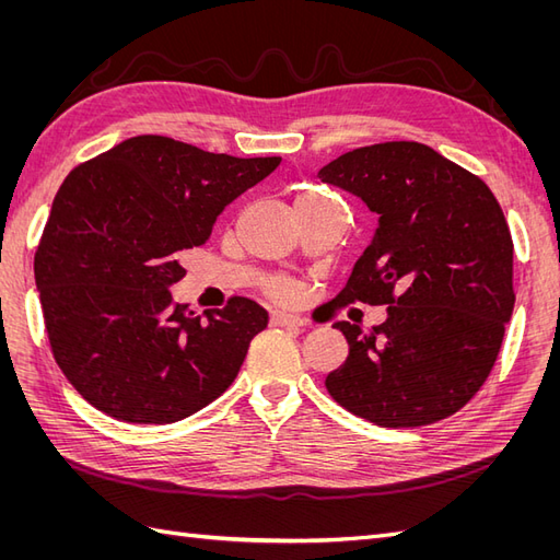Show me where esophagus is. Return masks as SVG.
Wrapping results in <instances>:
<instances>
[{
  "mask_svg": "<svg viewBox=\"0 0 560 560\" xmlns=\"http://www.w3.org/2000/svg\"><path fill=\"white\" fill-rule=\"evenodd\" d=\"M270 325H276V327H306L308 319L296 315V313L276 311L273 315H270Z\"/></svg>",
  "mask_w": 560,
  "mask_h": 560,
  "instance_id": "1",
  "label": "esophagus"
}]
</instances>
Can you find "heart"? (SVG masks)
Listing matches in <instances>:
<instances>
[{
    "mask_svg": "<svg viewBox=\"0 0 560 560\" xmlns=\"http://www.w3.org/2000/svg\"><path fill=\"white\" fill-rule=\"evenodd\" d=\"M303 200H322V196H317V194H308V196H301L296 202H303ZM276 294L287 296V294H290V287H278Z\"/></svg>",
    "mask_w": 560,
    "mask_h": 560,
    "instance_id": "1",
    "label": "heart"
}]
</instances>
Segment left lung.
Returning a JSON list of instances; mask_svg holds the SVG:
<instances>
[{
	"label": "left lung",
	"instance_id": "obj_1",
	"mask_svg": "<svg viewBox=\"0 0 560 560\" xmlns=\"http://www.w3.org/2000/svg\"><path fill=\"white\" fill-rule=\"evenodd\" d=\"M317 177L378 217L336 303H387L383 325L336 322L346 362L325 385L350 413L420 428L479 393L514 311V243L493 191L420 142L352 149Z\"/></svg>",
	"mask_w": 560,
	"mask_h": 560
}]
</instances>
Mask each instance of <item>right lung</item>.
Returning a JSON list of instances; mask_svg holds the SVG:
<instances>
[{"label":"right lung","mask_w":560,"mask_h":560,"mask_svg":"<svg viewBox=\"0 0 560 560\" xmlns=\"http://www.w3.org/2000/svg\"><path fill=\"white\" fill-rule=\"evenodd\" d=\"M280 165L210 154L161 135L124 140L67 175L35 280L50 350L77 393L116 420L167 425L235 381L268 325L257 301L194 313L167 287L226 206Z\"/></svg>","instance_id":"right-lung-1"}]
</instances>
